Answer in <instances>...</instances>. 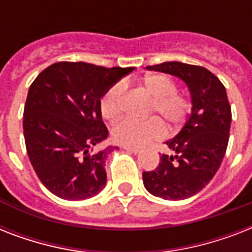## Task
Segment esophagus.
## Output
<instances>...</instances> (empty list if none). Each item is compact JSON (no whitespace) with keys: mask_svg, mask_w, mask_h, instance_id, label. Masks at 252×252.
<instances>
[{"mask_svg":"<svg viewBox=\"0 0 252 252\" xmlns=\"http://www.w3.org/2000/svg\"><path fill=\"white\" fill-rule=\"evenodd\" d=\"M123 149L126 150V152H129V153H134V154H138L140 152H141L138 148H129V146H123Z\"/></svg>","mask_w":252,"mask_h":252,"instance_id":"1","label":"esophagus"}]
</instances>
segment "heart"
Masks as SVG:
<instances>
[{
	"label": "heart",
	"mask_w": 252,
	"mask_h": 252,
	"mask_svg": "<svg viewBox=\"0 0 252 252\" xmlns=\"http://www.w3.org/2000/svg\"><path fill=\"white\" fill-rule=\"evenodd\" d=\"M142 87L153 98L152 112L159 114L170 126H178L187 118L191 104L187 99L179 95L175 82L163 74H150L142 80ZM124 84L112 85L102 95L99 108L106 120H114L122 111ZM165 134V126L159 119H149L145 122H134L122 119L111 128L112 141L123 146L138 148L146 142L158 140Z\"/></svg>",
	"instance_id": "b5f03b06"
}]
</instances>
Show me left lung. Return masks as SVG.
<instances>
[{
    "mask_svg": "<svg viewBox=\"0 0 252 252\" xmlns=\"http://www.w3.org/2000/svg\"><path fill=\"white\" fill-rule=\"evenodd\" d=\"M146 69L183 81L191 93L192 110L182 130L166 141L174 154H162L156 170L142 172V182L154 196L188 199L211 182L226 153L231 124L226 89L213 73L197 65L170 61Z\"/></svg>",
    "mask_w": 252,
    "mask_h": 252,
    "instance_id": "left-lung-1",
    "label": "left lung"
}]
</instances>
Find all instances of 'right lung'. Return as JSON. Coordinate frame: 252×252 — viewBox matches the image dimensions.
Returning <instances> with one entry per match:
<instances>
[{
	"label": "right lung",
	"mask_w": 252,
	"mask_h": 252,
	"mask_svg": "<svg viewBox=\"0 0 252 252\" xmlns=\"http://www.w3.org/2000/svg\"><path fill=\"white\" fill-rule=\"evenodd\" d=\"M133 69L61 61L30 86L23 111L26 149L37 178L57 197L85 200L106 186L104 162L114 148L94 152L108 136L99 102Z\"/></svg>",
	"instance_id": "right-lung-1"
}]
</instances>
